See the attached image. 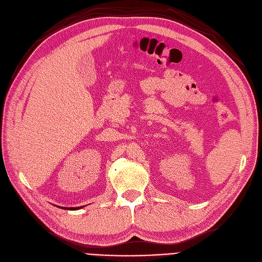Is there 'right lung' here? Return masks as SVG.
Instances as JSON below:
<instances>
[{"instance_id": "add662e5", "label": "right lung", "mask_w": 262, "mask_h": 262, "mask_svg": "<svg viewBox=\"0 0 262 262\" xmlns=\"http://www.w3.org/2000/svg\"><path fill=\"white\" fill-rule=\"evenodd\" d=\"M83 206H81V207H69V208H68V207H60V208H62V209H79V208H82Z\"/></svg>"}]
</instances>
